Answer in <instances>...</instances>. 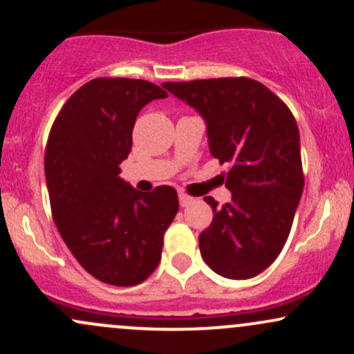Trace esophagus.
I'll return each instance as SVG.
<instances>
[{"instance_id":"34e87169","label":"esophagus","mask_w":354,"mask_h":354,"mask_svg":"<svg viewBox=\"0 0 354 354\" xmlns=\"http://www.w3.org/2000/svg\"><path fill=\"white\" fill-rule=\"evenodd\" d=\"M178 196H180V205L183 206V208H185V206H188V205H191V203H193L194 200L191 196H188V194L186 193H180L178 194Z\"/></svg>"}]
</instances>
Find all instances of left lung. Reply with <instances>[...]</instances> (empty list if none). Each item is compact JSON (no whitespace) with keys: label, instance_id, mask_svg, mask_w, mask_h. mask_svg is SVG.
Returning a JSON list of instances; mask_svg holds the SVG:
<instances>
[{"label":"left lung","instance_id":"8db88e82","mask_svg":"<svg viewBox=\"0 0 354 354\" xmlns=\"http://www.w3.org/2000/svg\"><path fill=\"white\" fill-rule=\"evenodd\" d=\"M163 88L206 121L209 151L230 163L231 201L213 208L200 251L214 273L248 279L281 253L301 200L304 176L293 113L271 89L251 78L194 80Z\"/></svg>","mask_w":354,"mask_h":354}]
</instances>
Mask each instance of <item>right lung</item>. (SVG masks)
Segmentation results:
<instances>
[{"mask_svg":"<svg viewBox=\"0 0 354 354\" xmlns=\"http://www.w3.org/2000/svg\"><path fill=\"white\" fill-rule=\"evenodd\" d=\"M166 96L145 80H91L63 104L48 138L44 174L56 228L80 265L113 286H135L156 270L180 208L171 186L141 193L120 178L138 113Z\"/></svg>","mask_w":354,"mask_h":354,"instance_id":"obj_1","label":"right lung"}]
</instances>
